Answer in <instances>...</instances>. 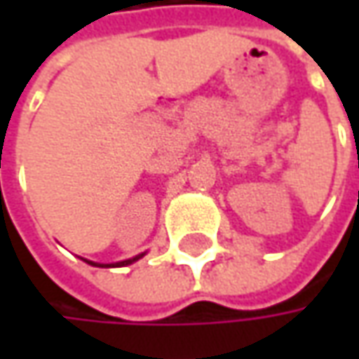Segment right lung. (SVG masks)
Masks as SVG:
<instances>
[{"mask_svg": "<svg viewBox=\"0 0 359 359\" xmlns=\"http://www.w3.org/2000/svg\"><path fill=\"white\" fill-rule=\"evenodd\" d=\"M145 252H142V254L133 255V257H130V259H123V262H116V264H97V262H91V259H86V257H81L86 264H90V266H97V268H119V266H130V264H133V262H137L140 257H144Z\"/></svg>", "mask_w": 359, "mask_h": 359, "instance_id": "obj_1", "label": "right lung"}]
</instances>
